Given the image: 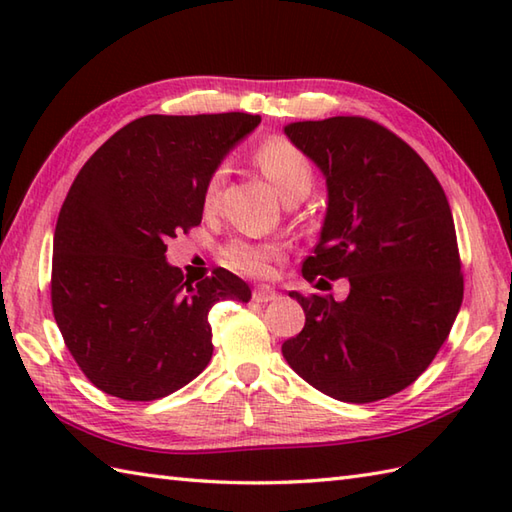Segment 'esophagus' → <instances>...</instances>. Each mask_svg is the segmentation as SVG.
Returning a JSON list of instances; mask_svg holds the SVG:
<instances>
[{
	"label": "esophagus",
	"mask_w": 512,
	"mask_h": 512,
	"mask_svg": "<svg viewBox=\"0 0 512 512\" xmlns=\"http://www.w3.org/2000/svg\"><path fill=\"white\" fill-rule=\"evenodd\" d=\"M279 295L277 292L273 290V288H255L253 290V301H257V303H270V301H275Z\"/></svg>",
	"instance_id": "esophagus-1"
}]
</instances>
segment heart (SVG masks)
<instances>
[{"label": "heart", "mask_w": 512, "mask_h": 512, "mask_svg": "<svg viewBox=\"0 0 512 512\" xmlns=\"http://www.w3.org/2000/svg\"><path fill=\"white\" fill-rule=\"evenodd\" d=\"M255 162L264 176L275 184L281 198L292 202L303 198L312 184V165L308 156L284 136H270L255 149ZM224 180V167L211 171L209 180L204 184L202 202L204 206H213L217 202ZM284 250L279 244H253V242H233L224 248L222 259L228 268L237 270L250 277H266L273 270V264L279 262Z\"/></svg>", "instance_id": "heart-1"}]
</instances>
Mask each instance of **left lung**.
Returning a JSON list of instances; mask_svg holds the SVG:
<instances>
[{
	"instance_id": "obj_1",
	"label": "left lung",
	"mask_w": 512,
	"mask_h": 512,
	"mask_svg": "<svg viewBox=\"0 0 512 512\" xmlns=\"http://www.w3.org/2000/svg\"><path fill=\"white\" fill-rule=\"evenodd\" d=\"M321 169L328 211L308 281H350L345 301L290 292L303 330L281 345L288 365L343 402H374L409 387L447 341L464 297L451 206L405 140L361 116L284 127Z\"/></svg>"
}]
</instances>
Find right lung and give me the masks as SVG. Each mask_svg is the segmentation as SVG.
Here are the masks:
<instances>
[{
    "instance_id": "right-lung-1",
    "label": "right lung",
    "mask_w": 512,
    "mask_h": 512,
    "mask_svg": "<svg viewBox=\"0 0 512 512\" xmlns=\"http://www.w3.org/2000/svg\"><path fill=\"white\" fill-rule=\"evenodd\" d=\"M262 123L244 112L136 118L85 162L52 244V312L81 372L123 400H158L209 365V310L246 281L167 264V239L202 222L211 171Z\"/></svg>"
}]
</instances>
